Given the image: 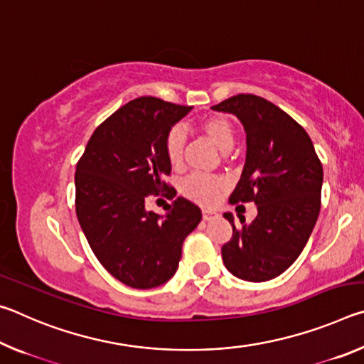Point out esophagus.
Returning a JSON list of instances; mask_svg holds the SVG:
<instances>
[{"label":"esophagus","mask_w":364,"mask_h":364,"mask_svg":"<svg viewBox=\"0 0 364 364\" xmlns=\"http://www.w3.org/2000/svg\"><path fill=\"white\" fill-rule=\"evenodd\" d=\"M220 215H218V212H213V210H204L202 212V218H204L205 221H210V220H215V218H218Z\"/></svg>","instance_id":"1"}]
</instances>
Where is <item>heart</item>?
Instances as JSON below:
<instances>
[{
	"label": "heart",
	"instance_id": "1",
	"mask_svg": "<svg viewBox=\"0 0 364 364\" xmlns=\"http://www.w3.org/2000/svg\"><path fill=\"white\" fill-rule=\"evenodd\" d=\"M199 132L207 136L221 152H228L234 146L232 123L225 115H210L199 122ZM165 154L173 167H180L184 157V134L180 128H171L165 138ZM225 181L218 176L205 173H191L183 178L181 193L200 205H215L225 191Z\"/></svg>",
	"mask_w": 364,
	"mask_h": 364
}]
</instances>
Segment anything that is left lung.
I'll return each instance as SVG.
<instances>
[{
	"label": "left lung",
	"mask_w": 364,
	"mask_h": 364,
	"mask_svg": "<svg viewBox=\"0 0 364 364\" xmlns=\"http://www.w3.org/2000/svg\"><path fill=\"white\" fill-rule=\"evenodd\" d=\"M212 109L242 122L247 157L231 204L255 202L250 225L231 213L223 217L232 236L221 257L236 278L263 282L279 276L301 254L321 208L323 165L304 127L273 102L255 95H237Z\"/></svg>",
	"instance_id": "1"
}]
</instances>
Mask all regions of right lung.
<instances>
[{
	"label": "right lung",
	"mask_w": 364,
	"mask_h": 364,
	"mask_svg": "<svg viewBox=\"0 0 364 364\" xmlns=\"http://www.w3.org/2000/svg\"><path fill=\"white\" fill-rule=\"evenodd\" d=\"M189 110L136 97L96 128L77 164L75 210L86 241L102 267L133 289L157 287L175 274L184 239L202 218L184 197L164 218L144 208L147 196H175L164 180L171 171L165 138Z\"/></svg>",
	"instance_id": "right-lung-1"
}]
</instances>
